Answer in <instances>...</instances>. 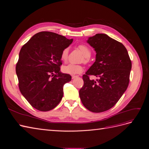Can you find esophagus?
<instances>
[{"label": "esophagus", "instance_id": "obj_1", "mask_svg": "<svg viewBox=\"0 0 149 149\" xmlns=\"http://www.w3.org/2000/svg\"><path fill=\"white\" fill-rule=\"evenodd\" d=\"M77 75H72V79H75L76 77H77Z\"/></svg>", "mask_w": 149, "mask_h": 149}]
</instances>
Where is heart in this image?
<instances>
[{"label":"heart","mask_w":149,"mask_h":149,"mask_svg":"<svg viewBox=\"0 0 149 149\" xmlns=\"http://www.w3.org/2000/svg\"><path fill=\"white\" fill-rule=\"evenodd\" d=\"M78 48L80 51L82 53L84 56V62L87 63L88 61V58L91 56V50L89 48L84 45H80L78 47ZM68 48H65L61 52V59L63 61L66 62L68 58ZM63 71L64 73L68 74L70 75H75L81 72L83 70V67L81 65L79 64H68L65 65H64L62 68Z\"/></svg>","instance_id":"heart-1"}]
</instances>
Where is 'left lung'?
I'll use <instances>...</instances> for the list:
<instances>
[{
    "label": "left lung",
    "mask_w": 149,
    "mask_h": 149,
    "mask_svg": "<svg viewBox=\"0 0 149 149\" xmlns=\"http://www.w3.org/2000/svg\"><path fill=\"white\" fill-rule=\"evenodd\" d=\"M87 42L95 49L96 61L83 75L79 95L88 110L100 113L113 107L127 89L132 64L123 44L105 34L90 37ZM90 75L98 79L90 80Z\"/></svg>",
    "instance_id": "1"
}]
</instances>
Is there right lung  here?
Wrapping results in <instances>:
<instances>
[{
  "mask_svg": "<svg viewBox=\"0 0 149 149\" xmlns=\"http://www.w3.org/2000/svg\"><path fill=\"white\" fill-rule=\"evenodd\" d=\"M73 39L47 31L38 32L22 47L16 65L19 88L31 105L46 112L56 107L71 76L60 72L61 54Z\"/></svg>",
  "mask_w": 149,
  "mask_h": 149,
  "instance_id": "add662e5",
  "label": "right lung"
}]
</instances>
